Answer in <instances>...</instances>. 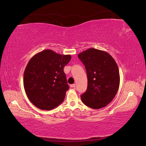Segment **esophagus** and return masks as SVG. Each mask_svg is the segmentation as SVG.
<instances>
[{
	"instance_id": "obj_1",
	"label": "esophagus",
	"mask_w": 146,
	"mask_h": 146,
	"mask_svg": "<svg viewBox=\"0 0 146 146\" xmlns=\"http://www.w3.org/2000/svg\"><path fill=\"white\" fill-rule=\"evenodd\" d=\"M75 84H71L70 85V87L71 88H75Z\"/></svg>"
}]
</instances>
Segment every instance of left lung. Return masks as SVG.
I'll return each mask as SVG.
<instances>
[{
	"instance_id": "1",
	"label": "left lung",
	"mask_w": 146,
	"mask_h": 146,
	"mask_svg": "<svg viewBox=\"0 0 146 146\" xmlns=\"http://www.w3.org/2000/svg\"><path fill=\"white\" fill-rule=\"evenodd\" d=\"M84 64L88 88L80 96L88 107L98 110L106 107L115 97L119 88V70L115 59L106 51L89 48L78 55Z\"/></svg>"
}]
</instances>
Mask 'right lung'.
Segmentation results:
<instances>
[{
  "mask_svg": "<svg viewBox=\"0 0 146 146\" xmlns=\"http://www.w3.org/2000/svg\"><path fill=\"white\" fill-rule=\"evenodd\" d=\"M71 58L70 55L45 49L29 60L23 82L27 97L34 106L51 110L63 102L69 89L64 68Z\"/></svg>",
  "mask_w": 146,
  "mask_h": 146,
  "instance_id": "obj_1",
  "label": "right lung"
}]
</instances>
